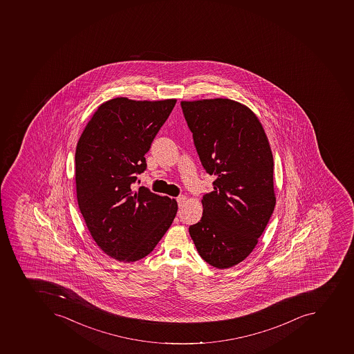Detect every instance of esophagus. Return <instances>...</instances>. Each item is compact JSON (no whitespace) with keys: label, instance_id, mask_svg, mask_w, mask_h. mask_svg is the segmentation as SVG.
Segmentation results:
<instances>
[{"label":"esophagus","instance_id":"1","mask_svg":"<svg viewBox=\"0 0 354 354\" xmlns=\"http://www.w3.org/2000/svg\"><path fill=\"white\" fill-rule=\"evenodd\" d=\"M187 198L185 196H179L177 197V203H178L179 208L184 206V203H186Z\"/></svg>","mask_w":354,"mask_h":354}]
</instances>
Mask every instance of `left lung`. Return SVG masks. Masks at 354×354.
I'll use <instances>...</instances> for the list:
<instances>
[{
	"instance_id": "8db88e82",
	"label": "left lung",
	"mask_w": 354,
	"mask_h": 354,
	"mask_svg": "<svg viewBox=\"0 0 354 354\" xmlns=\"http://www.w3.org/2000/svg\"><path fill=\"white\" fill-rule=\"evenodd\" d=\"M180 105L201 165L216 177L190 237L207 263L234 267L254 250L276 206L270 145L243 104L214 98Z\"/></svg>"
}]
</instances>
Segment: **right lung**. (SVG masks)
Wrapping results in <instances>:
<instances>
[{
    "mask_svg": "<svg viewBox=\"0 0 354 354\" xmlns=\"http://www.w3.org/2000/svg\"><path fill=\"white\" fill-rule=\"evenodd\" d=\"M175 104L109 100L95 111L76 146L78 207L95 243L118 261L151 254L177 214L175 199L146 187L131 188L147 168L145 153Z\"/></svg>",
    "mask_w": 354,
    "mask_h": 354,
    "instance_id": "right-lung-1",
    "label": "right lung"
}]
</instances>
